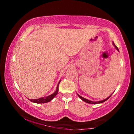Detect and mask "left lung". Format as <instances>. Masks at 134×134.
<instances>
[{
	"mask_svg": "<svg viewBox=\"0 0 134 134\" xmlns=\"http://www.w3.org/2000/svg\"><path fill=\"white\" fill-rule=\"evenodd\" d=\"M112 44H113V45H114V47H115V48H116L118 51L119 52V49L118 48V47L116 46V45H115V44H114V42H112ZM113 93H112L109 96V97H108L107 98H106L105 99H104V100H99V101H96V102H95V101H92V100H89V99H86V98H85V97H82V96H80V95H79V94H77V95H78V96L80 97V98L82 100H83L84 102H85L86 103H90V104H99V103H103V102H105V101H106L109 98V97L112 96V94H113Z\"/></svg>",
	"mask_w": 134,
	"mask_h": 134,
	"instance_id": "obj_1",
	"label": "left lung"
}]
</instances>
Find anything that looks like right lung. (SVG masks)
I'll list each match as a JSON object with an SVG mask.
<instances>
[{
  "label": "right lung",
  "instance_id": "obj_1",
  "mask_svg": "<svg viewBox=\"0 0 134 134\" xmlns=\"http://www.w3.org/2000/svg\"><path fill=\"white\" fill-rule=\"evenodd\" d=\"M60 81H61V80L59 81L55 91L54 92L53 94L49 95V96H46V97H40V98L37 99H28L31 102H32L36 103H45L49 102V101H51L52 99H54V97H55L57 94L58 92V86H59V84H60Z\"/></svg>",
  "mask_w": 134,
  "mask_h": 134
}]
</instances>
